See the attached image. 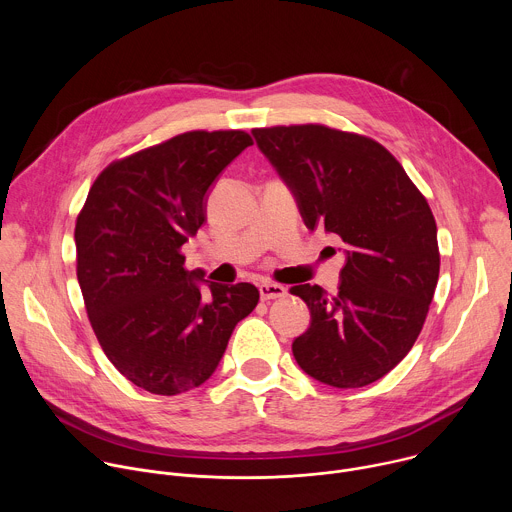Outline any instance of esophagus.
Listing matches in <instances>:
<instances>
[{
    "label": "esophagus",
    "instance_id": "esophagus-1",
    "mask_svg": "<svg viewBox=\"0 0 512 512\" xmlns=\"http://www.w3.org/2000/svg\"><path fill=\"white\" fill-rule=\"evenodd\" d=\"M285 294H287V289H285L283 285H279V283H271V281H267V283H261V285H259V296H261V300H263V302L283 298Z\"/></svg>",
    "mask_w": 512,
    "mask_h": 512
}]
</instances>
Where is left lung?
I'll return each instance as SVG.
<instances>
[{
	"label": "left lung",
	"mask_w": 512,
	"mask_h": 512,
	"mask_svg": "<svg viewBox=\"0 0 512 512\" xmlns=\"http://www.w3.org/2000/svg\"><path fill=\"white\" fill-rule=\"evenodd\" d=\"M310 231L346 245L340 285L289 291L310 308L291 344L312 379L356 389L385 377L415 344L440 277L437 227L423 194L375 139L324 125L253 129Z\"/></svg>",
	"instance_id": "obj_1"
}]
</instances>
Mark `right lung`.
<instances>
[{
  "mask_svg": "<svg viewBox=\"0 0 512 512\" xmlns=\"http://www.w3.org/2000/svg\"><path fill=\"white\" fill-rule=\"evenodd\" d=\"M249 145L245 131L176 135L107 166L77 218V277L97 340L127 381L154 395L208 381L259 302L255 285L208 281L180 253L206 223L210 188Z\"/></svg>",
  "mask_w": 512,
  "mask_h": 512,
  "instance_id": "obj_1",
  "label": "right lung"
}]
</instances>
